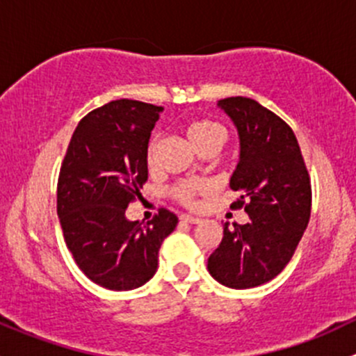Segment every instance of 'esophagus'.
Listing matches in <instances>:
<instances>
[{"mask_svg": "<svg viewBox=\"0 0 356 356\" xmlns=\"http://www.w3.org/2000/svg\"><path fill=\"white\" fill-rule=\"evenodd\" d=\"M181 220L186 223H191V225H196V223L201 222V218H197V216H193V215H182Z\"/></svg>", "mask_w": 356, "mask_h": 356, "instance_id": "34e87169", "label": "esophagus"}]
</instances>
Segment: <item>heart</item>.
<instances>
[{
  "label": "heart",
  "instance_id": "obj_1",
  "mask_svg": "<svg viewBox=\"0 0 356 356\" xmlns=\"http://www.w3.org/2000/svg\"><path fill=\"white\" fill-rule=\"evenodd\" d=\"M188 136L191 143L194 145L200 152L203 149L216 147L220 148L222 143L225 141V129L218 124V122L211 121V119H196V121L189 122L188 126ZM160 147V136H155L148 145L147 152V162L152 167L155 163L156 152ZM209 186L204 181H197V179H188V181H182L172 189V196L179 201V203L186 204V207H193L194 197L197 194L207 193Z\"/></svg>",
  "mask_w": 356,
  "mask_h": 356
}]
</instances>
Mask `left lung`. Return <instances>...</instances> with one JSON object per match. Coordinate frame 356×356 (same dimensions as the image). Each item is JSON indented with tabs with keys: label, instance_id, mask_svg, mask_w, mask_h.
Segmentation results:
<instances>
[{
	"label": "left lung",
	"instance_id": "8db88e82",
	"mask_svg": "<svg viewBox=\"0 0 356 356\" xmlns=\"http://www.w3.org/2000/svg\"><path fill=\"white\" fill-rule=\"evenodd\" d=\"M241 141L230 188L241 193L245 225H223V238L208 257V271L235 290L259 286L278 276L293 256L312 207L304 156L293 131L275 112L247 97L218 100Z\"/></svg>",
	"mask_w": 356,
	"mask_h": 356
}]
</instances>
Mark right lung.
Segmentation results:
<instances>
[{
    "label": "right lung",
    "instance_id": "add662e5",
    "mask_svg": "<svg viewBox=\"0 0 356 356\" xmlns=\"http://www.w3.org/2000/svg\"><path fill=\"white\" fill-rule=\"evenodd\" d=\"M162 107L112 100L78 122L58 179V216L74 263L107 290L126 291L159 268L177 216L162 208L143 225L126 218L148 179V141Z\"/></svg>",
    "mask_w": 356,
    "mask_h": 356
}]
</instances>
